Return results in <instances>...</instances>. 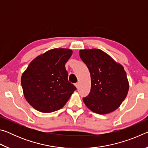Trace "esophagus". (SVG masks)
<instances>
[{"label":"esophagus","instance_id":"esophagus-1","mask_svg":"<svg viewBox=\"0 0 148 148\" xmlns=\"http://www.w3.org/2000/svg\"><path fill=\"white\" fill-rule=\"evenodd\" d=\"M75 86H76V87L77 89L79 88V83H76L75 84Z\"/></svg>","mask_w":148,"mask_h":148}]
</instances>
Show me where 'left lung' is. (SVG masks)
<instances>
[{"label": "left lung", "mask_w": 148, "mask_h": 148, "mask_svg": "<svg viewBox=\"0 0 148 148\" xmlns=\"http://www.w3.org/2000/svg\"><path fill=\"white\" fill-rule=\"evenodd\" d=\"M79 57L91 75V91L83 99L92 112L106 114L120 106L129 89L124 67L99 49L79 50Z\"/></svg>", "instance_id": "obj_1"}]
</instances>
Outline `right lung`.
<instances>
[{
	"instance_id": "add662e5",
	"label": "right lung",
	"mask_w": 148,
	"mask_h": 148,
	"mask_svg": "<svg viewBox=\"0 0 148 148\" xmlns=\"http://www.w3.org/2000/svg\"><path fill=\"white\" fill-rule=\"evenodd\" d=\"M72 50L54 48L34 59L21 76L23 95L38 111L50 113L63 107L76 89L68 80L65 64Z\"/></svg>"
}]
</instances>
